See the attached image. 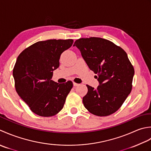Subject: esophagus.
I'll list each match as a JSON object with an SVG mask.
<instances>
[{"label": "esophagus", "instance_id": "obj_1", "mask_svg": "<svg viewBox=\"0 0 151 151\" xmlns=\"http://www.w3.org/2000/svg\"><path fill=\"white\" fill-rule=\"evenodd\" d=\"M73 86H74V87H77V86L79 85L78 83H74V82L73 83Z\"/></svg>", "mask_w": 151, "mask_h": 151}]
</instances>
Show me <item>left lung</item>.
I'll list each match as a JSON object with an SVG mask.
<instances>
[{"mask_svg":"<svg viewBox=\"0 0 151 151\" xmlns=\"http://www.w3.org/2000/svg\"><path fill=\"white\" fill-rule=\"evenodd\" d=\"M73 46L99 77L96 89L87 85V94L83 98L85 107L96 116L113 114L132 91L134 68L127 53L112 42L97 37L79 38Z\"/></svg>","mask_w":151,"mask_h":151,"instance_id":"left-lung-1","label":"left lung"}]
</instances>
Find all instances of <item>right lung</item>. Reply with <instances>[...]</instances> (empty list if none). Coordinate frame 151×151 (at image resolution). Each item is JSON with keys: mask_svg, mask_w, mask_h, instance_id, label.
I'll return each instance as SVG.
<instances>
[{"mask_svg": "<svg viewBox=\"0 0 151 151\" xmlns=\"http://www.w3.org/2000/svg\"><path fill=\"white\" fill-rule=\"evenodd\" d=\"M73 42L72 39L40 41L18 56L13 70L15 90L35 114L52 116L63 108L73 83L59 84L51 78L61 54Z\"/></svg>", "mask_w": 151, "mask_h": 151, "instance_id": "right-lung-1", "label": "right lung"}]
</instances>
